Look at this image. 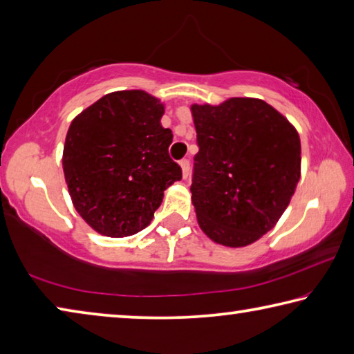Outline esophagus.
Segmentation results:
<instances>
[{
    "mask_svg": "<svg viewBox=\"0 0 354 354\" xmlns=\"http://www.w3.org/2000/svg\"><path fill=\"white\" fill-rule=\"evenodd\" d=\"M179 167H181V170H183V176L187 178V176H189V169H190L189 160H187V159L179 160Z\"/></svg>",
    "mask_w": 354,
    "mask_h": 354,
    "instance_id": "obj_1",
    "label": "esophagus"
}]
</instances>
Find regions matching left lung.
Returning <instances> with one entry per match:
<instances>
[{"label":"left lung","mask_w":354,"mask_h":354,"mask_svg":"<svg viewBox=\"0 0 354 354\" xmlns=\"http://www.w3.org/2000/svg\"><path fill=\"white\" fill-rule=\"evenodd\" d=\"M200 151L192 203L201 231L231 248L251 245L278 223L301 175L293 124L259 98L192 104Z\"/></svg>","instance_id":"obj_1"}]
</instances>
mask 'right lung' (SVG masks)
Listing matches in <instances>:
<instances>
[{
	"mask_svg": "<svg viewBox=\"0 0 354 354\" xmlns=\"http://www.w3.org/2000/svg\"><path fill=\"white\" fill-rule=\"evenodd\" d=\"M165 106L145 91L107 93L71 122L62 167L77 214L100 234L128 237L147 227L164 190L179 181Z\"/></svg>",
	"mask_w": 354,
	"mask_h": 354,
	"instance_id": "obj_1",
	"label": "right lung"
}]
</instances>
